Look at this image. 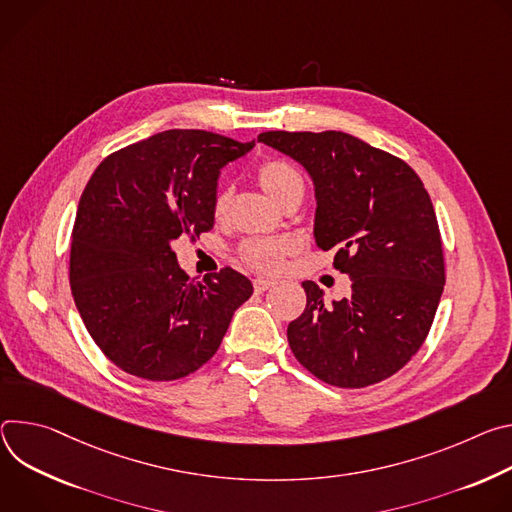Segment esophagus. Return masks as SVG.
<instances>
[{
    "label": "esophagus",
    "mask_w": 512,
    "mask_h": 512,
    "mask_svg": "<svg viewBox=\"0 0 512 512\" xmlns=\"http://www.w3.org/2000/svg\"><path fill=\"white\" fill-rule=\"evenodd\" d=\"M270 287H274V280H270V278H254V291L256 293H264Z\"/></svg>",
    "instance_id": "1"
}]
</instances>
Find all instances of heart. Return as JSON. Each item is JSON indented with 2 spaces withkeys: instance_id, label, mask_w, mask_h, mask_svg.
Masks as SVG:
<instances>
[{
  "instance_id": "1",
  "label": "heart",
  "mask_w": 512,
  "mask_h": 512,
  "mask_svg": "<svg viewBox=\"0 0 512 512\" xmlns=\"http://www.w3.org/2000/svg\"><path fill=\"white\" fill-rule=\"evenodd\" d=\"M256 177L260 187L278 203L287 205L289 201L305 195V179L299 173V168L289 160L268 158L260 162ZM232 191L227 187H219L211 201V213L217 221L225 219L230 211ZM293 244L287 240H272V238H250L244 240L238 248V258L258 272H276L285 258L291 254Z\"/></svg>"
}]
</instances>
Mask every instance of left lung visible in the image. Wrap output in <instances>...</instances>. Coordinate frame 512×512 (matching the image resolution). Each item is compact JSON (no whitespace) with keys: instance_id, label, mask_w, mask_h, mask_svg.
I'll use <instances>...</instances> for the list:
<instances>
[{"instance_id":"left-lung-1","label":"left lung","mask_w":512,"mask_h":512,"mask_svg":"<svg viewBox=\"0 0 512 512\" xmlns=\"http://www.w3.org/2000/svg\"><path fill=\"white\" fill-rule=\"evenodd\" d=\"M260 142L301 162L315 183V242L333 250L352 295L327 305L303 282L307 307L289 323L295 358L319 380L364 388L399 372L423 346L443 285L435 209L401 158L344 132H264Z\"/></svg>"}]
</instances>
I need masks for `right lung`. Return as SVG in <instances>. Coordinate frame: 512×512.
I'll return each mask as SVG.
<instances>
[{"label": "right lung", "instance_id": "right-lung-1", "mask_svg": "<svg viewBox=\"0 0 512 512\" xmlns=\"http://www.w3.org/2000/svg\"><path fill=\"white\" fill-rule=\"evenodd\" d=\"M254 148L205 130H166L109 154L73 225L69 278L99 350L124 372L166 382L213 358L254 289L238 270L191 278L170 242L213 230L219 170Z\"/></svg>", "mask_w": 512, "mask_h": 512}]
</instances>
